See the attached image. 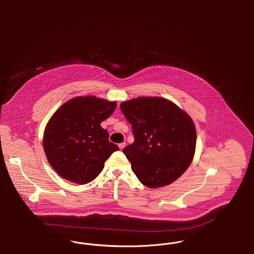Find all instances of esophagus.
I'll return each instance as SVG.
<instances>
[{
  "label": "esophagus",
  "mask_w": 254,
  "mask_h": 254,
  "mask_svg": "<svg viewBox=\"0 0 254 254\" xmlns=\"http://www.w3.org/2000/svg\"><path fill=\"white\" fill-rule=\"evenodd\" d=\"M125 146H126V142H122V143H119V147H120V149L123 150L124 148H125Z\"/></svg>",
  "instance_id": "obj_1"
}]
</instances>
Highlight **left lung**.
Returning a JSON list of instances; mask_svg holds the SVG:
<instances>
[{"label": "left lung", "mask_w": 254, "mask_h": 254, "mask_svg": "<svg viewBox=\"0 0 254 254\" xmlns=\"http://www.w3.org/2000/svg\"><path fill=\"white\" fill-rule=\"evenodd\" d=\"M134 142L123 149L132 171L149 188L178 180L193 161L196 133L192 119L172 102L139 97L120 105Z\"/></svg>", "instance_id": "obj_1"}]
</instances>
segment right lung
I'll list each match as a JSON object with an SVG mask.
<instances>
[{
  "label": "right lung",
  "mask_w": 254,
  "mask_h": 254,
  "mask_svg": "<svg viewBox=\"0 0 254 254\" xmlns=\"http://www.w3.org/2000/svg\"><path fill=\"white\" fill-rule=\"evenodd\" d=\"M115 102L94 96L75 97L54 113L43 136V148L53 169L77 184L92 182L118 145L109 141L100 124L116 109Z\"/></svg>",
  "instance_id": "add662e5"
}]
</instances>
